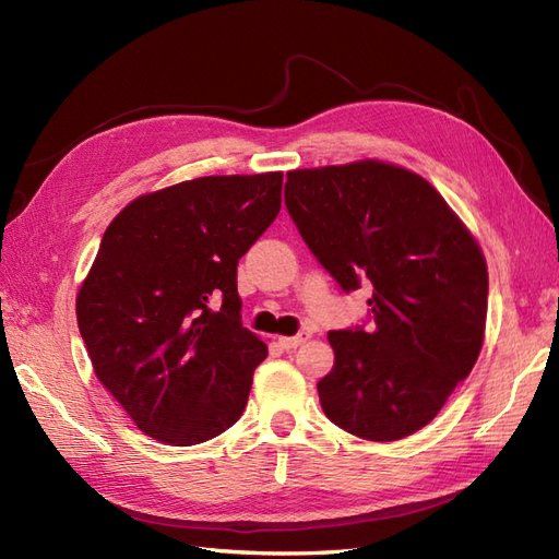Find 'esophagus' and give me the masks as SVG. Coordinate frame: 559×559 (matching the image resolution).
<instances>
[{
  "mask_svg": "<svg viewBox=\"0 0 559 559\" xmlns=\"http://www.w3.org/2000/svg\"><path fill=\"white\" fill-rule=\"evenodd\" d=\"M310 341V333H298V335H292V337H280V345L284 347V349H296V347H300L302 343H308Z\"/></svg>",
  "mask_w": 559,
  "mask_h": 559,
  "instance_id": "34e87169",
  "label": "esophagus"
}]
</instances>
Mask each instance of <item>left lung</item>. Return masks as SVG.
<instances>
[{
  "instance_id": "left-lung-1",
  "label": "left lung",
  "mask_w": 559,
  "mask_h": 559,
  "mask_svg": "<svg viewBox=\"0 0 559 559\" xmlns=\"http://www.w3.org/2000/svg\"><path fill=\"white\" fill-rule=\"evenodd\" d=\"M284 202L345 294L370 282L373 329L331 331L321 408L366 441L427 427L476 364L487 265L468 228L419 175L382 160L292 170Z\"/></svg>"
}]
</instances>
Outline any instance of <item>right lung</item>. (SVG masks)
<instances>
[{"mask_svg":"<svg viewBox=\"0 0 559 559\" xmlns=\"http://www.w3.org/2000/svg\"><path fill=\"white\" fill-rule=\"evenodd\" d=\"M282 173L200 177L121 210L76 296L97 380L146 436L198 445L240 419L267 347L238 261L275 222Z\"/></svg>","mask_w":559,"mask_h":559,"instance_id":"add662e5","label":"right lung"}]
</instances>
